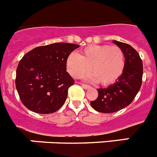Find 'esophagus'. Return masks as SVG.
Here are the masks:
<instances>
[{"label": "esophagus", "instance_id": "1", "mask_svg": "<svg viewBox=\"0 0 157 157\" xmlns=\"http://www.w3.org/2000/svg\"><path fill=\"white\" fill-rule=\"evenodd\" d=\"M81 85H82V86L83 87V88L85 89V90H88V89H90L91 88V87L90 86L86 85V84H82V83H81Z\"/></svg>", "mask_w": 157, "mask_h": 157}]
</instances>
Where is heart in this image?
Wrapping results in <instances>:
<instances>
[{"label": "heart", "mask_w": 157, "mask_h": 157, "mask_svg": "<svg viewBox=\"0 0 157 157\" xmlns=\"http://www.w3.org/2000/svg\"><path fill=\"white\" fill-rule=\"evenodd\" d=\"M67 70L75 78L90 72L92 81L102 86L112 85L119 80L125 69V56L118 46L92 45L86 47L78 55L70 54L66 59Z\"/></svg>", "instance_id": "heart-1"}]
</instances>
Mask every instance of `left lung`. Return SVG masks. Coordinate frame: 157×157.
<instances>
[{"mask_svg": "<svg viewBox=\"0 0 157 157\" xmlns=\"http://www.w3.org/2000/svg\"><path fill=\"white\" fill-rule=\"evenodd\" d=\"M125 56V69L117 82L105 89H98V98L90 102L94 109L103 113L118 112L128 106L141 88L143 65L137 51L128 44L113 41Z\"/></svg>", "mask_w": 157, "mask_h": 157, "instance_id": "left-lung-1", "label": "left lung"}]
</instances>
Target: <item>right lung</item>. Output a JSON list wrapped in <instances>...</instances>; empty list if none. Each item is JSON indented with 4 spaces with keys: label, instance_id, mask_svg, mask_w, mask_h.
Wrapping results in <instances>:
<instances>
[{
    "label": "right lung",
    "instance_id": "1",
    "mask_svg": "<svg viewBox=\"0 0 157 157\" xmlns=\"http://www.w3.org/2000/svg\"><path fill=\"white\" fill-rule=\"evenodd\" d=\"M79 45L59 42L34 48L26 53L16 69V86L22 103L40 114L59 109L75 80L66 71V59Z\"/></svg>",
    "mask_w": 157,
    "mask_h": 157
}]
</instances>
